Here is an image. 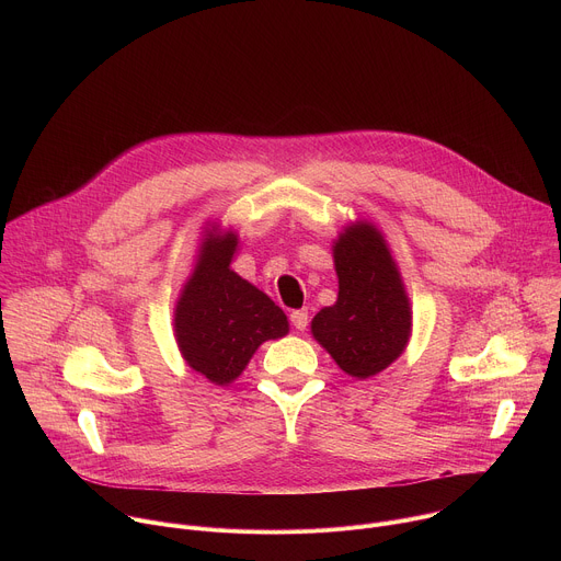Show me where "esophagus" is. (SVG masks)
<instances>
[{
	"instance_id": "34e87169",
	"label": "esophagus",
	"mask_w": 561,
	"mask_h": 561,
	"mask_svg": "<svg viewBox=\"0 0 561 561\" xmlns=\"http://www.w3.org/2000/svg\"><path fill=\"white\" fill-rule=\"evenodd\" d=\"M290 324L297 329V331H304L308 327V310L301 308V310H293L290 312Z\"/></svg>"
}]
</instances>
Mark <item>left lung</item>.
<instances>
[{"mask_svg":"<svg viewBox=\"0 0 561 561\" xmlns=\"http://www.w3.org/2000/svg\"><path fill=\"white\" fill-rule=\"evenodd\" d=\"M337 301L319 310L310 333L351 377L366 379L404 353L413 312L383 234L370 221L344 228L333 247Z\"/></svg>","mask_w":561,"mask_h":561,"instance_id":"1","label":"left lung"}]
</instances>
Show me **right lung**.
<instances>
[{
  "label": "right lung",
  "mask_w": 561,
  "mask_h": 561,
  "mask_svg": "<svg viewBox=\"0 0 561 561\" xmlns=\"http://www.w3.org/2000/svg\"><path fill=\"white\" fill-rule=\"evenodd\" d=\"M237 234L217 224L204 232L197 264L175 306V340L186 364L217 386L234 381L255 351L288 333L275 301L230 271Z\"/></svg>",
  "instance_id": "1"
}]
</instances>
